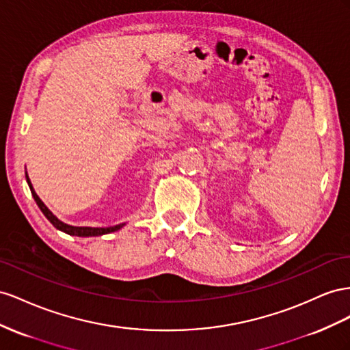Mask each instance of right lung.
Wrapping results in <instances>:
<instances>
[{"label":"right lung","instance_id":"right-lung-1","mask_svg":"<svg viewBox=\"0 0 350 350\" xmlns=\"http://www.w3.org/2000/svg\"><path fill=\"white\" fill-rule=\"evenodd\" d=\"M26 182L29 185V189H31L32 196L35 199L36 205L39 206V209H41L42 214L48 218V221L51 223L57 228V230H59V232H64V233H67L70 236H77V237H92V236H103V234L117 232V230H120V228L124 226V223L113 226V227H76V226L66 224V223L62 221V219H58L51 211H49L48 206L41 201V198L36 195L35 189H33V186L31 183V178H29V176H27V172H26Z\"/></svg>","mask_w":350,"mask_h":350}]
</instances>
